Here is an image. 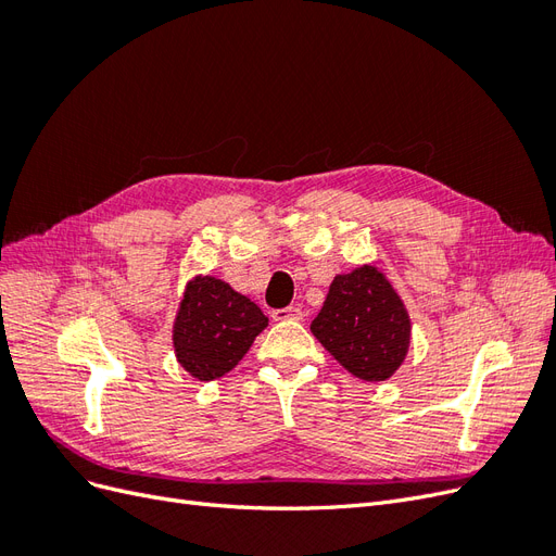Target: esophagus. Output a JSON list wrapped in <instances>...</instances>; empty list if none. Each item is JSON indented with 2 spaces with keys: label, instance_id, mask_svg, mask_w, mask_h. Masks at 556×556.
Returning <instances> with one entry per match:
<instances>
[{
  "label": "esophagus",
  "instance_id": "1",
  "mask_svg": "<svg viewBox=\"0 0 556 556\" xmlns=\"http://www.w3.org/2000/svg\"><path fill=\"white\" fill-rule=\"evenodd\" d=\"M271 317L278 319V323H285V319H304V311H301L299 306H288V308L274 311Z\"/></svg>",
  "mask_w": 556,
  "mask_h": 556
}]
</instances>
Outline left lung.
Instances as JSON below:
<instances>
[{
    "instance_id": "8db88e82",
    "label": "left lung",
    "mask_w": 556,
    "mask_h": 556,
    "mask_svg": "<svg viewBox=\"0 0 556 556\" xmlns=\"http://www.w3.org/2000/svg\"><path fill=\"white\" fill-rule=\"evenodd\" d=\"M311 331L352 376L387 380L410 345V317L376 266L336 276Z\"/></svg>"
}]
</instances>
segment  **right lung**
Wrapping results in <instances>:
<instances>
[{
  "label": "right lung",
  "instance_id": "1",
  "mask_svg": "<svg viewBox=\"0 0 556 556\" xmlns=\"http://www.w3.org/2000/svg\"><path fill=\"white\" fill-rule=\"evenodd\" d=\"M268 317L220 278L188 282L174 323L178 364L197 380L223 378L250 350Z\"/></svg>",
  "mask_w": 556,
  "mask_h": 556
}]
</instances>
